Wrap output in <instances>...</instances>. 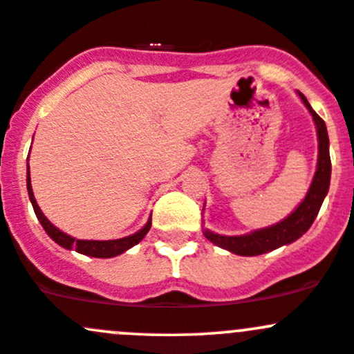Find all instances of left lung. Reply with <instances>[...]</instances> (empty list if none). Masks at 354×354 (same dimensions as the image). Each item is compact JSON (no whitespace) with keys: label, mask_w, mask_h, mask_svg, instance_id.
<instances>
[{"label":"left lung","mask_w":354,"mask_h":354,"mask_svg":"<svg viewBox=\"0 0 354 354\" xmlns=\"http://www.w3.org/2000/svg\"><path fill=\"white\" fill-rule=\"evenodd\" d=\"M299 97H301L303 104L312 113L313 121L317 124V135H319V162H317L315 176H313L312 187H310L305 200L299 203V207L291 216L277 223L276 226L253 231V233L243 234V236H221V234L205 230L203 234L214 245L221 246L224 250H230V252L236 253V255H262V253L272 252V250L279 248V246L296 241L301 234H305L310 230V226L315 221L317 214H319L320 207H322L324 198H326L327 192H329L330 183L329 137H327V128L322 118L312 109V106L308 104V101H306V97L301 92H299Z\"/></svg>","instance_id":"8db88e82"}]
</instances>
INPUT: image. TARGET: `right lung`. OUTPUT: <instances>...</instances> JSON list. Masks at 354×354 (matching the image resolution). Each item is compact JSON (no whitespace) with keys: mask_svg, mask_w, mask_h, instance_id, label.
Segmentation results:
<instances>
[{"mask_svg":"<svg viewBox=\"0 0 354 354\" xmlns=\"http://www.w3.org/2000/svg\"><path fill=\"white\" fill-rule=\"evenodd\" d=\"M27 190H28V197H30L32 207H34V212L37 216V219L41 221L42 227L46 230V233L53 238L58 245H62L63 248H73L75 252L84 253V255L88 257H97V259H111V257H116L120 253L127 252L128 248H131L133 245H137L138 241L144 240L145 234L149 233L152 226V219H149V223L142 227L138 233L131 234V236L121 238V240H109V241H92V240H75V238L68 236V234L59 231L58 227L53 226L51 223L48 221V217L42 214V210L39 209L37 202H35L34 194H32V187H30V171L27 169Z\"/></svg>","mask_w":354,"mask_h":354,"instance_id":"right-lung-1","label":"right lung"}]
</instances>
